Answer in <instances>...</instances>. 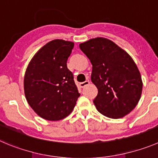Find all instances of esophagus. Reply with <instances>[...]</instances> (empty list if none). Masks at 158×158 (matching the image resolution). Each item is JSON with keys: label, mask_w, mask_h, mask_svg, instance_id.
Masks as SVG:
<instances>
[{"label": "esophagus", "mask_w": 158, "mask_h": 158, "mask_svg": "<svg viewBox=\"0 0 158 158\" xmlns=\"http://www.w3.org/2000/svg\"><path fill=\"white\" fill-rule=\"evenodd\" d=\"M88 84H89V80H86L82 82H80V83H79V86H80V87L83 88V87H85L86 86H87Z\"/></svg>", "instance_id": "esophagus-1"}]
</instances>
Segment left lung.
Wrapping results in <instances>:
<instances>
[{
    "mask_svg": "<svg viewBox=\"0 0 158 158\" xmlns=\"http://www.w3.org/2000/svg\"><path fill=\"white\" fill-rule=\"evenodd\" d=\"M93 65L91 81L98 94L94 105L101 114L120 118L132 111L139 102L143 82L132 57L110 40L91 39L79 44Z\"/></svg>",
    "mask_w": 158,
    "mask_h": 158,
    "instance_id": "left-lung-1",
    "label": "left lung"
}]
</instances>
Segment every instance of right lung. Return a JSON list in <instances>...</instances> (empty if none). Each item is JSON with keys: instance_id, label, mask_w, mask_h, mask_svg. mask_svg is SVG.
Masks as SVG:
<instances>
[{"instance_id": "1", "label": "right lung", "mask_w": 158, "mask_h": 158, "mask_svg": "<svg viewBox=\"0 0 158 158\" xmlns=\"http://www.w3.org/2000/svg\"><path fill=\"white\" fill-rule=\"evenodd\" d=\"M74 43L54 40L32 58L26 71L24 91L28 104L46 120L57 121L72 111L80 94L67 61Z\"/></svg>"}]
</instances>
